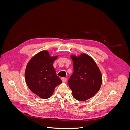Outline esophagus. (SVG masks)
Listing matches in <instances>:
<instances>
[{"mask_svg": "<svg viewBox=\"0 0 130 130\" xmlns=\"http://www.w3.org/2000/svg\"><path fill=\"white\" fill-rule=\"evenodd\" d=\"M61 80L63 82H66L67 81V78H66L64 77H63L61 78Z\"/></svg>", "mask_w": 130, "mask_h": 130, "instance_id": "1", "label": "esophagus"}]
</instances>
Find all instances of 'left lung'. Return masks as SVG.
<instances>
[{"instance_id":"obj_1","label":"left lung","mask_w":130,"mask_h":130,"mask_svg":"<svg viewBox=\"0 0 130 130\" xmlns=\"http://www.w3.org/2000/svg\"><path fill=\"white\" fill-rule=\"evenodd\" d=\"M74 72L68 84L75 99L85 101L95 95L102 83L100 70L93 59L85 54L72 55Z\"/></svg>"}]
</instances>
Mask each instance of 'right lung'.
<instances>
[{
	"instance_id": "obj_1",
	"label": "right lung",
	"mask_w": 130,
	"mask_h": 130,
	"mask_svg": "<svg viewBox=\"0 0 130 130\" xmlns=\"http://www.w3.org/2000/svg\"><path fill=\"white\" fill-rule=\"evenodd\" d=\"M57 56L51 57L47 50L37 53L27 63L25 78L29 89L37 96L47 99L62 81L57 76L53 63Z\"/></svg>"
}]
</instances>
